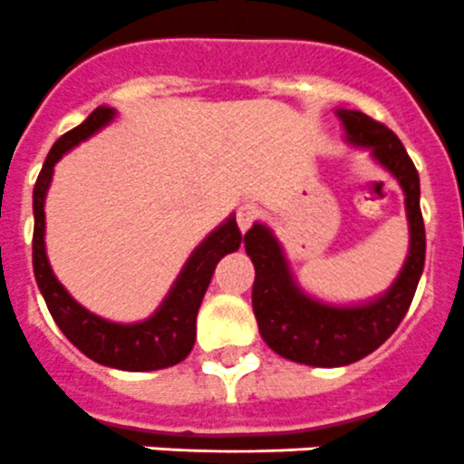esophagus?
I'll use <instances>...</instances> for the list:
<instances>
[{"mask_svg":"<svg viewBox=\"0 0 464 464\" xmlns=\"http://www.w3.org/2000/svg\"><path fill=\"white\" fill-rule=\"evenodd\" d=\"M256 218H257L256 207H251V204H241L239 211H237V223H239L241 232H246V229L251 227V225L256 223Z\"/></svg>","mask_w":464,"mask_h":464,"instance_id":"34e87169","label":"esophagus"}]
</instances>
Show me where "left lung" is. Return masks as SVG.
<instances>
[{"label": "left lung", "instance_id": "left-lung-1", "mask_svg": "<svg viewBox=\"0 0 464 464\" xmlns=\"http://www.w3.org/2000/svg\"><path fill=\"white\" fill-rule=\"evenodd\" d=\"M346 141L372 149V158L391 171L404 190L409 218V256L400 276L381 297L353 306L325 304L295 283L281 244L267 225L256 223L244 237L256 267L253 314L262 339L281 358L311 367L358 362L391 337L411 306L425 265V225L420 181L411 158L392 130L353 109H337Z\"/></svg>", "mask_w": 464, "mask_h": 464}]
</instances>
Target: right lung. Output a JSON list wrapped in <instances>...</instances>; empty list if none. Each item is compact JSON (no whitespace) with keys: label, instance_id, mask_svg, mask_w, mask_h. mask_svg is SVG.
<instances>
[{"label":"right lung","instance_id":"add662e5","mask_svg":"<svg viewBox=\"0 0 464 464\" xmlns=\"http://www.w3.org/2000/svg\"><path fill=\"white\" fill-rule=\"evenodd\" d=\"M116 116V109L97 106V109L67 134L53 143L46 162L34 186V237H32V265H34L36 285L46 299L53 321L64 332V337L88 355L94 362L125 372H153L165 370L188 358L195 346L197 311L202 304L204 293L211 283L216 265L227 253H235L241 246V232L235 216H229L220 227H216L202 244L188 257L169 295L150 318L141 323H111L90 314L81 306L64 285L55 278L46 256V213L44 202L53 179V167L67 150L79 146L102 127L109 125Z\"/></svg>","mask_w":464,"mask_h":464}]
</instances>
